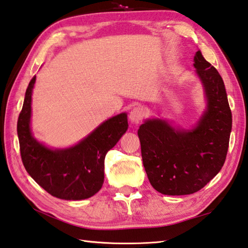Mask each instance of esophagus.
<instances>
[{
	"mask_svg": "<svg viewBox=\"0 0 248 248\" xmlns=\"http://www.w3.org/2000/svg\"><path fill=\"white\" fill-rule=\"evenodd\" d=\"M145 117V110H144L142 107H134V108L130 111V119L133 124H139L142 123V120Z\"/></svg>",
	"mask_w": 248,
	"mask_h": 248,
	"instance_id": "esophagus-1",
	"label": "esophagus"
}]
</instances>
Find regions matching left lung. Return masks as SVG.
<instances>
[{"label":"left lung","instance_id":"left-lung-1","mask_svg":"<svg viewBox=\"0 0 248 248\" xmlns=\"http://www.w3.org/2000/svg\"><path fill=\"white\" fill-rule=\"evenodd\" d=\"M194 66L208 101L196 128L177 131L164 120L152 119L138 131L147 178L152 186L165 195L200 191L226 161L232 114L223 80L201 51L195 54Z\"/></svg>","mask_w":248,"mask_h":248}]
</instances>
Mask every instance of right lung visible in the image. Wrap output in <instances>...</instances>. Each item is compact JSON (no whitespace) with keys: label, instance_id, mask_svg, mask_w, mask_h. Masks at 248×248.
I'll return each mask as SVG.
<instances>
[{"label":"right lung","instance_id":"1","mask_svg":"<svg viewBox=\"0 0 248 248\" xmlns=\"http://www.w3.org/2000/svg\"><path fill=\"white\" fill-rule=\"evenodd\" d=\"M34 82L35 77L27 88L17 121L22 164L31 178L57 199H89L101 190L104 182L105 156L127 131V114L106 120L74 147L49 150L35 141L30 131L31 94Z\"/></svg>","mask_w":248,"mask_h":248}]
</instances>
